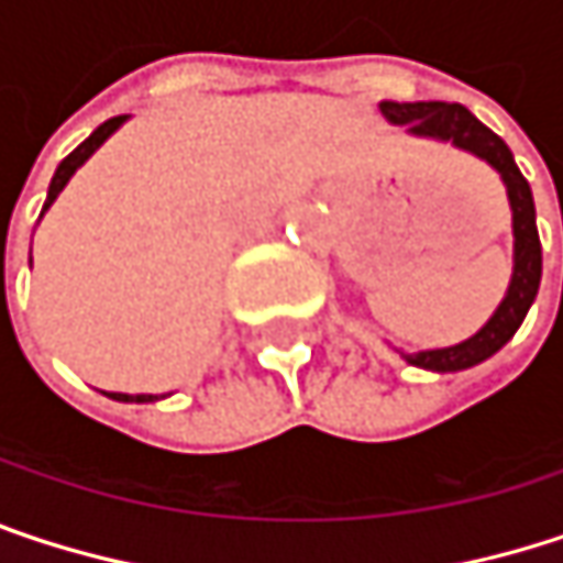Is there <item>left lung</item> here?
Wrapping results in <instances>:
<instances>
[{
    "instance_id": "1",
    "label": "left lung",
    "mask_w": 563,
    "mask_h": 563,
    "mask_svg": "<svg viewBox=\"0 0 563 563\" xmlns=\"http://www.w3.org/2000/svg\"><path fill=\"white\" fill-rule=\"evenodd\" d=\"M382 113L391 120L394 126H407L413 136L453 143L456 150L473 153L486 166L503 175L511 205V234H515V267H511V283H508L506 299L493 312V319L466 342L450 345V349H430V352H413L404 355L407 365L427 368V372H463L473 368L486 358H493L508 339L518 332L525 322L538 286H541V241H538V224H534V198L525 181V175L515 166V156L506 143L479 123L463 103H443V100H417V103H397V100H382Z\"/></svg>"
}]
</instances>
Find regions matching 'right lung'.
I'll use <instances>...</instances> for the list:
<instances>
[{"instance_id":"right-lung-1","label":"right lung","mask_w":563,"mask_h":563,"mask_svg":"<svg viewBox=\"0 0 563 563\" xmlns=\"http://www.w3.org/2000/svg\"><path fill=\"white\" fill-rule=\"evenodd\" d=\"M123 123H126V117H113V120L100 123V126H97V130H93V133H90V136H87V140H84V143H80V146H77V150L67 156V159H64V163H60V166H57L55 178H52V185H48L45 211L52 208V201H55L57 195H60V188L70 181V175L80 169V166H84V163H87V159H90V156H93V153H97V150H100V146H103V143H107V140H110V136L120 130V126H123ZM45 211H42V214H45ZM107 397H113V400H126V404H130V400H133V404L159 400L156 394H107Z\"/></svg>"}]
</instances>
